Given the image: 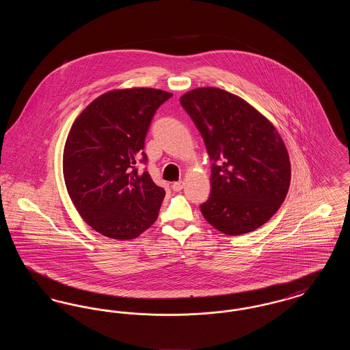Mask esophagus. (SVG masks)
Segmentation results:
<instances>
[{
	"mask_svg": "<svg viewBox=\"0 0 350 350\" xmlns=\"http://www.w3.org/2000/svg\"><path fill=\"white\" fill-rule=\"evenodd\" d=\"M183 181H177V183H172V189L174 190V191H180V190H183Z\"/></svg>",
	"mask_w": 350,
	"mask_h": 350,
	"instance_id": "obj_1",
	"label": "esophagus"
}]
</instances>
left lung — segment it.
<instances>
[{
    "mask_svg": "<svg viewBox=\"0 0 350 350\" xmlns=\"http://www.w3.org/2000/svg\"><path fill=\"white\" fill-rule=\"evenodd\" d=\"M200 131L211 165V194L200 204L217 231L237 236L265 224L287 196L291 165L273 123L247 100L219 88L180 98Z\"/></svg>",
    "mask_w": 350,
    "mask_h": 350,
    "instance_id": "1",
    "label": "left lung"
}]
</instances>
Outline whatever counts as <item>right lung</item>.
Returning <instances> with one entry per match:
<instances>
[{"instance_id":"obj_1","label":"right lung","mask_w":350,"mask_h":350,"mask_svg":"<svg viewBox=\"0 0 350 350\" xmlns=\"http://www.w3.org/2000/svg\"><path fill=\"white\" fill-rule=\"evenodd\" d=\"M173 94L152 88L110 90L89 103L68 133L63 173L83 220L100 234L131 240L148 230L165 197L148 172L144 140L156 110Z\"/></svg>"}]
</instances>
